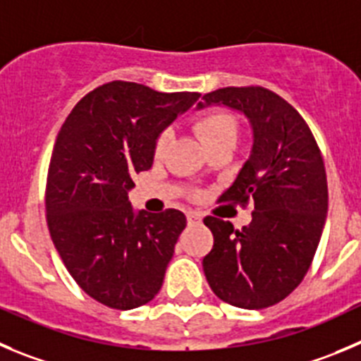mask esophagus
Wrapping results in <instances>:
<instances>
[{
	"instance_id": "esophagus-1",
	"label": "esophagus",
	"mask_w": 361,
	"mask_h": 361,
	"mask_svg": "<svg viewBox=\"0 0 361 361\" xmlns=\"http://www.w3.org/2000/svg\"><path fill=\"white\" fill-rule=\"evenodd\" d=\"M187 221L188 224H197V222H201V215L197 214V212H188Z\"/></svg>"
}]
</instances>
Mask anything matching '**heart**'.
I'll return each instance as SVG.
<instances>
[{"label":"heart","instance_id":"obj_1","mask_svg":"<svg viewBox=\"0 0 361 361\" xmlns=\"http://www.w3.org/2000/svg\"><path fill=\"white\" fill-rule=\"evenodd\" d=\"M192 130L196 131V135L201 139V142L207 146V149H210V147L219 146V144H235L238 133V124L233 114L228 112V110L210 109L192 117ZM171 140H173L171 130H167V128L161 130L154 137V157H164L165 151L169 149Z\"/></svg>","mask_w":361,"mask_h":361}]
</instances>
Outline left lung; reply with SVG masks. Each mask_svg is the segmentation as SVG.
<instances>
[{"instance_id":"left-lung-1","label":"left lung","mask_w":361,"mask_h":361,"mask_svg":"<svg viewBox=\"0 0 361 361\" xmlns=\"http://www.w3.org/2000/svg\"><path fill=\"white\" fill-rule=\"evenodd\" d=\"M203 99L244 112L255 133L251 157L219 200L251 203L252 221L235 230L230 221L204 217L214 235L204 276L228 305L269 308L294 292L317 251L328 214L322 153L301 114L265 87H224Z\"/></svg>"}]
</instances>
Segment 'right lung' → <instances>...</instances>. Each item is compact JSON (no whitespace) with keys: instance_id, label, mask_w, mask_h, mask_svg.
<instances>
[{"instance_id":"right-lung-1","label":"right lung","mask_w":361,"mask_h":361,"mask_svg":"<svg viewBox=\"0 0 361 361\" xmlns=\"http://www.w3.org/2000/svg\"><path fill=\"white\" fill-rule=\"evenodd\" d=\"M200 96L116 80L85 94L56 135L49 235L78 287L109 308H139L161 288L187 219L174 208L135 214L128 190L153 165L154 137Z\"/></svg>"}]
</instances>
